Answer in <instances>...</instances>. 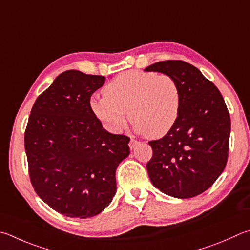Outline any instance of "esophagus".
<instances>
[{
	"label": "esophagus",
	"mask_w": 250,
	"mask_h": 250,
	"mask_svg": "<svg viewBox=\"0 0 250 250\" xmlns=\"http://www.w3.org/2000/svg\"><path fill=\"white\" fill-rule=\"evenodd\" d=\"M139 143H138V141L137 140H135V139H130V141H129V148L130 149H134L135 147H136V146H137Z\"/></svg>",
	"instance_id": "1"
}]
</instances>
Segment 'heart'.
I'll return each instance as SVG.
<instances>
[{
    "label": "heart",
    "instance_id": "b5f03b06",
    "mask_svg": "<svg viewBox=\"0 0 250 250\" xmlns=\"http://www.w3.org/2000/svg\"><path fill=\"white\" fill-rule=\"evenodd\" d=\"M103 93L92 97L89 104L93 115L112 133H120L130 116L135 131L161 138L180 114V87L166 74L129 70L107 83Z\"/></svg>",
    "mask_w": 250,
    "mask_h": 250
}]
</instances>
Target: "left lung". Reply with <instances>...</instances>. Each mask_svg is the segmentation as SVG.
I'll return each instance as SVG.
<instances>
[{
    "label": "left lung",
    "mask_w": 250,
    "mask_h": 250,
    "mask_svg": "<svg viewBox=\"0 0 250 250\" xmlns=\"http://www.w3.org/2000/svg\"><path fill=\"white\" fill-rule=\"evenodd\" d=\"M175 79L181 110L161 139L149 141L153 155L147 171L153 186L174 198L206 191L227 166L230 120L219 89L198 68L184 61H162L145 68Z\"/></svg>",
    "instance_id": "left-lung-1"
}]
</instances>
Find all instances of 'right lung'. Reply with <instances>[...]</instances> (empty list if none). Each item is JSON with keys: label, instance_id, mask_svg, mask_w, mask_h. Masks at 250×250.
Here are the masks:
<instances>
[{"label": "right lung", "instance_id": "1", "mask_svg": "<svg viewBox=\"0 0 250 250\" xmlns=\"http://www.w3.org/2000/svg\"><path fill=\"white\" fill-rule=\"evenodd\" d=\"M105 77L66 70L37 98L25 131L31 184L56 212L87 219L116 192L115 172L129 155V138L111 134L90 109Z\"/></svg>", "mask_w": 250, "mask_h": 250}]
</instances>
